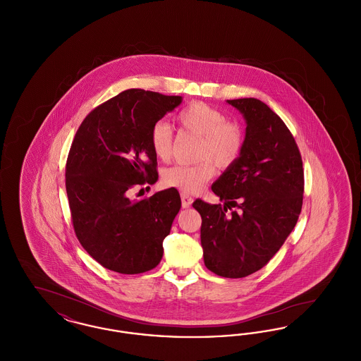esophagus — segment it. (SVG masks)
Masks as SVG:
<instances>
[{"label":"esophagus","instance_id":"34e87169","mask_svg":"<svg viewBox=\"0 0 361 361\" xmlns=\"http://www.w3.org/2000/svg\"><path fill=\"white\" fill-rule=\"evenodd\" d=\"M181 202H183V208H189L193 203V199L187 192H181Z\"/></svg>","mask_w":361,"mask_h":361}]
</instances>
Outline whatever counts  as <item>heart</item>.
Here are the masks:
<instances>
[{"label": "heart", "instance_id": "obj_1", "mask_svg": "<svg viewBox=\"0 0 361 361\" xmlns=\"http://www.w3.org/2000/svg\"><path fill=\"white\" fill-rule=\"evenodd\" d=\"M176 121L181 128L200 135L196 155L199 159L193 165H174L162 174V183L169 187L195 193L203 188L215 174V162L221 168L234 165L243 152L245 135L240 124L226 121L224 112L206 103L189 104L177 112ZM150 145L154 154L168 161L172 154V127L166 121L153 124Z\"/></svg>", "mask_w": 361, "mask_h": 361}]
</instances>
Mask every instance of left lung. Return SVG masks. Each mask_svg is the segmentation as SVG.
I'll return each mask as SVG.
<instances>
[{
  "mask_svg": "<svg viewBox=\"0 0 361 361\" xmlns=\"http://www.w3.org/2000/svg\"><path fill=\"white\" fill-rule=\"evenodd\" d=\"M246 121L240 159L212 184L224 202L197 199L200 240L207 268L215 275L240 279L265 267L298 222L303 204L305 173L291 131L257 99L227 100ZM235 206L237 212L226 211Z\"/></svg>",
  "mask_w": 361,
  "mask_h": 361,
  "instance_id": "left-lung-1",
  "label": "left lung"
}]
</instances>
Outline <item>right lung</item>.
Masks as SVG:
<instances>
[{
	"label": "right lung",
	"mask_w": 361,
	"mask_h": 361,
	"mask_svg": "<svg viewBox=\"0 0 361 361\" xmlns=\"http://www.w3.org/2000/svg\"><path fill=\"white\" fill-rule=\"evenodd\" d=\"M181 102L128 89L96 106L77 130L66 162L73 227L86 252L109 271L143 274L162 258L180 193L169 188L131 200L130 192L158 180L150 131Z\"/></svg>",
	"instance_id": "obj_1"
}]
</instances>
